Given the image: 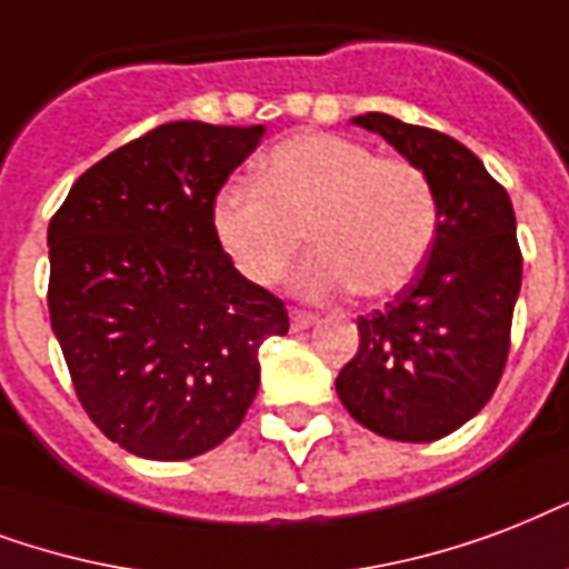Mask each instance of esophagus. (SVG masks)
I'll return each mask as SVG.
<instances>
[{
  "label": "esophagus",
  "mask_w": 569,
  "mask_h": 569,
  "mask_svg": "<svg viewBox=\"0 0 569 569\" xmlns=\"http://www.w3.org/2000/svg\"><path fill=\"white\" fill-rule=\"evenodd\" d=\"M317 317L311 315V311H302V308H293V311H290V326H293V329H308V326L315 323Z\"/></svg>",
  "instance_id": "esophagus-1"
}]
</instances>
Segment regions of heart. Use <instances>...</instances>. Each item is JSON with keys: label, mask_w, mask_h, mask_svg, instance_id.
Masks as SVG:
<instances>
[{"label": "heart", "mask_w": 569, "mask_h": 569, "mask_svg": "<svg viewBox=\"0 0 569 569\" xmlns=\"http://www.w3.org/2000/svg\"><path fill=\"white\" fill-rule=\"evenodd\" d=\"M213 231L237 272L270 288L306 243L293 288L308 299L356 290L398 293L416 279L439 231L433 183L416 162L380 157L335 133L293 136L261 160L258 183L213 198Z\"/></svg>", "instance_id": "obj_1"}]
</instances>
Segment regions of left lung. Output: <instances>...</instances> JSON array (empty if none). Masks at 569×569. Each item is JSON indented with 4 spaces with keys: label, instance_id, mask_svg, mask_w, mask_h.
Segmentation results:
<instances>
[{
    "label": "left lung",
    "instance_id": "left-lung-1",
    "mask_svg": "<svg viewBox=\"0 0 569 569\" xmlns=\"http://www.w3.org/2000/svg\"><path fill=\"white\" fill-rule=\"evenodd\" d=\"M380 133L433 183L439 231L418 276L371 317L335 389L362 427L398 442H433L478 416L499 386L522 252L508 189L466 144L430 127L368 112Z\"/></svg>",
    "mask_w": 569,
    "mask_h": 569
}]
</instances>
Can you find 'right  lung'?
Masks as SVG:
<instances>
[{
    "label": "right lung",
    "mask_w": 569,
    "mask_h": 569,
    "mask_svg": "<svg viewBox=\"0 0 569 569\" xmlns=\"http://www.w3.org/2000/svg\"><path fill=\"white\" fill-rule=\"evenodd\" d=\"M263 127L171 121L70 187L47 231L52 332L88 418L124 451L189 460L234 433L288 332L276 293L234 270L213 198Z\"/></svg>",
    "instance_id": "obj_1"
}]
</instances>
